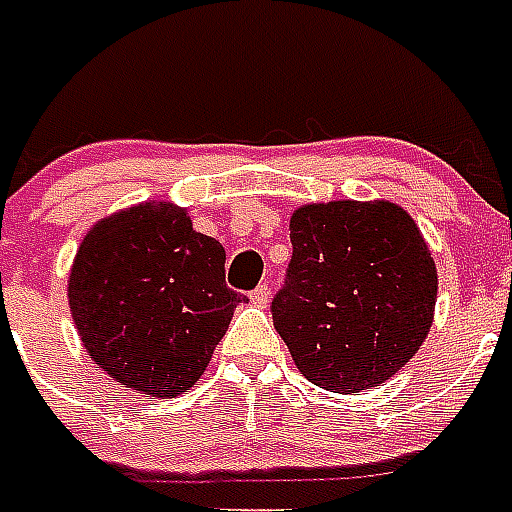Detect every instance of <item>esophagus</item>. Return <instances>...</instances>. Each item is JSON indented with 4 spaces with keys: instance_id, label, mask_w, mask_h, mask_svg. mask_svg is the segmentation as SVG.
Masks as SVG:
<instances>
[{
    "instance_id": "esophagus-1",
    "label": "esophagus",
    "mask_w": 512,
    "mask_h": 512,
    "mask_svg": "<svg viewBox=\"0 0 512 512\" xmlns=\"http://www.w3.org/2000/svg\"><path fill=\"white\" fill-rule=\"evenodd\" d=\"M249 300H252L255 306H268V303H271V287H268V284H257L255 290L249 292Z\"/></svg>"
}]
</instances>
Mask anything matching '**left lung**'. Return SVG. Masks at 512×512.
Instances as JSON below:
<instances>
[{"label":"left lung","mask_w":512,"mask_h":512,"mask_svg":"<svg viewBox=\"0 0 512 512\" xmlns=\"http://www.w3.org/2000/svg\"><path fill=\"white\" fill-rule=\"evenodd\" d=\"M271 314L311 384L351 395L384 384L432 327L438 271L411 214L389 201L303 206Z\"/></svg>","instance_id":"8db88e82"}]
</instances>
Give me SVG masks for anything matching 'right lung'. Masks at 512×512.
<instances>
[{
    "label": "right lung",
    "mask_w": 512,
    "mask_h": 512,
    "mask_svg": "<svg viewBox=\"0 0 512 512\" xmlns=\"http://www.w3.org/2000/svg\"><path fill=\"white\" fill-rule=\"evenodd\" d=\"M241 300L225 284L220 241L166 201L101 220L69 273V308L91 360L150 397H177L204 376Z\"/></svg>",
    "instance_id": "obj_1"
}]
</instances>
